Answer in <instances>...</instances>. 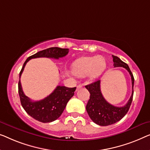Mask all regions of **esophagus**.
I'll use <instances>...</instances> for the list:
<instances>
[{
  "label": "esophagus",
  "mask_w": 150,
  "mask_h": 150,
  "mask_svg": "<svg viewBox=\"0 0 150 150\" xmlns=\"http://www.w3.org/2000/svg\"><path fill=\"white\" fill-rule=\"evenodd\" d=\"M82 87V84H79V85H78L77 86H76V91H79L80 88H81Z\"/></svg>",
  "instance_id": "34e87169"
}]
</instances>
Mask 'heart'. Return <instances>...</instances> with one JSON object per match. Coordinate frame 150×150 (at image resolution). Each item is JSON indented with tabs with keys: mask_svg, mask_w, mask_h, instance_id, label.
<instances>
[{
	"mask_svg": "<svg viewBox=\"0 0 150 150\" xmlns=\"http://www.w3.org/2000/svg\"><path fill=\"white\" fill-rule=\"evenodd\" d=\"M106 68L105 59L101 56L85 57L78 59L73 63L71 71L79 77L87 75L88 79L93 80L102 74Z\"/></svg>",
	"mask_w": 150,
	"mask_h": 150,
	"instance_id": "b5f03b06",
	"label": "heart"
}]
</instances>
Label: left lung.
I'll list each match as a JSON object with an SVG mask.
<instances>
[{"mask_svg":"<svg viewBox=\"0 0 150 150\" xmlns=\"http://www.w3.org/2000/svg\"><path fill=\"white\" fill-rule=\"evenodd\" d=\"M114 67H122L129 71L132 80V94L127 103L122 107H116L104 99L100 88V80L85 86L90 93V99L86 106L88 116L93 122L100 126H108L120 120L129 111L133 97L134 77L128 65L120 58L112 55Z\"/></svg>","mask_w":150,"mask_h":150,"instance_id":"left-lung-1","label":"left lung"}]
</instances>
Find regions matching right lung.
Here are the masks:
<instances>
[{
  "label": "right lung",
  "instance_id": "1",
  "mask_svg": "<svg viewBox=\"0 0 150 150\" xmlns=\"http://www.w3.org/2000/svg\"><path fill=\"white\" fill-rule=\"evenodd\" d=\"M68 49H62L59 47H51V48L42 50L30 56L25 60L23 65L20 73L19 79L22 74L25 64L28 61L34 58L48 57L59 59L65 57L68 53ZM76 87L68 88L64 86H57L53 92L49 96L42 100L33 101L25 95L22 90L20 79L18 83V92L21 105L30 116L35 120L41 122H51L57 120L62 115L66 108L68 101L74 95Z\"/></svg>",
  "mask_w": 150,
  "mask_h": 150
}]
</instances>
